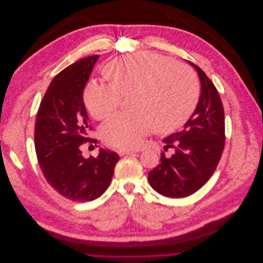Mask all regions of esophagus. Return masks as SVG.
Here are the masks:
<instances>
[{
    "instance_id": "esophagus-1",
    "label": "esophagus",
    "mask_w": 263,
    "mask_h": 263,
    "mask_svg": "<svg viewBox=\"0 0 263 263\" xmlns=\"http://www.w3.org/2000/svg\"><path fill=\"white\" fill-rule=\"evenodd\" d=\"M137 151H133V150H128V149H119L118 150V155L119 156H134L136 155Z\"/></svg>"
}]
</instances>
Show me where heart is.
Masks as SVG:
<instances>
[{
    "label": "heart",
    "mask_w": 263,
    "mask_h": 263,
    "mask_svg": "<svg viewBox=\"0 0 263 263\" xmlns=\"http://www.w3.org/2000/svg\"><path fill=\"white\" fill-rule=\"evenodd\" d=\"M110 84L90 82L83 99L97 119L107 117L130 94L127 113H117L102 125L107 145L123 149L137 147L155 128L171 132L184 124L197 104L200 84L194 71L182 62L154 52H137L114 59L104 68Z\"/></svg>",
    "instance_id": "heart-1"
}]
</instances>
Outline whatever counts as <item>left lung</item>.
<instances>
[{
    "instance_id": "8db88e82",
    "label": "left lung",
    "mask_w": 263,
    "mask_h": 263,
    "mask_svg": "<svg viewBox=\"0 0 263 263\" xmlns=\"http://www.w3.org/2000/svg\"><path fill=\"white\" fill-rule=\"evenodd\" d=\"M189 63L200 77V100L184 128L162 140L164 149L174 148V154L166 158L162 153L160 164L148 173L151 187L176 198L193 194L210 180L225 146V115L219 93L201 68Z\"/></svg>"
}]
</instances>
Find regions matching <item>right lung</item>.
<instances>
[{
    "label": "right lung",
    "mask_w": 263,
    "mask_h": 263,
    "mask_svg": "<svg viewBox=\"0 0 263 263\" xmlns=\"http://www.w3.org/2000/svg\"><path fill=\"white\" fill-rule=\"evenodd\" d=\"M99 55H90L54 77L39 105L35 122V149L47 182L73 202L93 201L108 187L119 157L100 149L85 159L82 145L94 139L83 102V91Z\"/></svg>",
    "instance_id": "obj_1"
}]
</instances>
